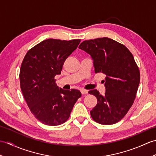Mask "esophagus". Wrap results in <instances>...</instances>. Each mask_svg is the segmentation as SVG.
I'll return each mask as SVG.
<instances>
[{
  "mask_svg": "<svg viewBox=\"0 0 156 156\" xmlns=\"http://www.w3.org/2000/svg\"><path fill=\"white\" fill-rule=\"evenodd\" d=\"M80 92H81L82 94H88V91L87 90H85V89H81Z\"/></svg>",
  "mask_w": 156,
  "mask_h": 156,
  "instance_id": "34e87169",
  "label": "esophagus"
}]
</instances>
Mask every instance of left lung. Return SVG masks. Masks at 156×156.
<instances>
[{
  "instance_id": "8db88e82",
  "label": "left lung",
  "mask_w": 156,
  "mask_h": 156,
  "mask_svg": "<svg viewBox=\"0 0 156 156\" xmlns=\"http://www.w3.org/2000/svg\"><path fill=\"white\" fill-rule=\"evenodd\" d=\"M79 49L90 54L95 73L106 75L104 96L94 89L88 92L97 98L92 119L102 125L121 121L133 105L140 82V72L133 55L123 44L108 37L86 40Z\"/></svg>"
}]
</instances>
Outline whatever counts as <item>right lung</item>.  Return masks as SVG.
Masks as SVG:
<instances>
[{
  "label": "right lung",
  "mask_w": 156,
  "mask_h": 156,
  "mask_svg": "<svg viewBox=\"0 0 156 156\" xmlns=\"http://www.w3.org/2000/svg\"><path fill=\"white\" fill-rule=\"evenodd\" d=\"M80 41L46 39L29 49L22 62L19 79L23 95L31 113L46 125L65 122L81 97L78 90L59 88L55 79Z\"/></svg>",
  "instance_id": "right-lung-1"
}]
</instances>
